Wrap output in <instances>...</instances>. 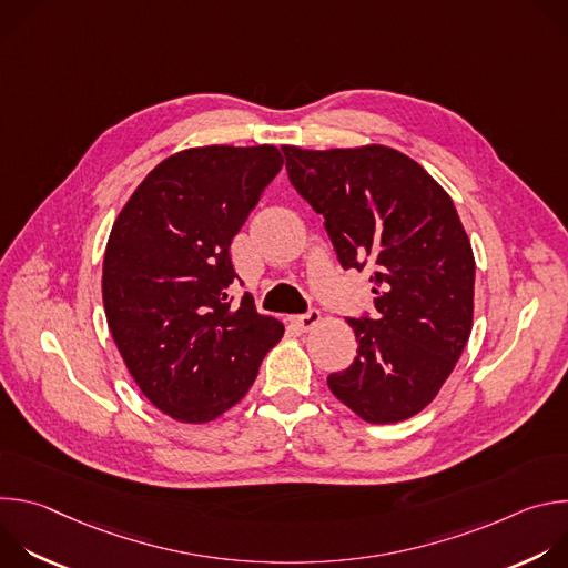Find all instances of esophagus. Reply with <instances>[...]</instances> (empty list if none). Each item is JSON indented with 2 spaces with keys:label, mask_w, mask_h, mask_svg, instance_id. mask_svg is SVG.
<instances>
[{
  "label": "esophagus",
  "mask_w": 568,
  "mask_h": 568,
  "mask_svg": "<svg viewBox=\"0 0 568 568\" xmlns=\"http://www.w3.org/2000/svg\"><path fill=\"white\" fill-rule=\"evenodd\" d=\"M294 326H298L301 331H310V328H314L316 323L321 321V312L316 310V307H310L305 314H296V316H292L290 318Z\"/></svg>",
  "instance_id": "esophagus-1"
}]
</instances>
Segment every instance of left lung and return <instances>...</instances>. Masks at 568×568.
Instances as JSON below:
<instances>
[{
    "instance_id": "8db88e82",
    "label": "left lung",
    "mask_w": 568,
    "mask_h": 568,
    "mask_svg": "<svg viewBox=\"0 0 568 568\" xmlns=\"http://www.w3.org/2000/svg\"><path fill=\"white\" fill-rule=\"evenodd\" d=\"M283 154L342 267H368L375 294V316H348L357 357L328 386L368 423L407 420L436 397L471 331L474 256L456 206L420 164L386 145H283Z\"/></svg>"
}]
</instances>
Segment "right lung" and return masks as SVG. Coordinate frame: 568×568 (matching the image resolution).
<instances>
[{
	"mask_svg": "<svg viewBox=\"0 0 568 568\" xmlns=\"http://www.w3.org/2000/svg\"><path fill=\"white\" fill-rule=\"evenodd\" d=\"M283 156L274 145H206L169 156L119 213L103 261V305L143 395L182 423H209L245 395L283 323L261 316L231 240ZM242 285V281H240Z\"/></svg>",
	"mask_w": 568,
	"mask_h": 568,
	"instance_id": "obj_1",
	"label": "right lung"
}]
</instances>
